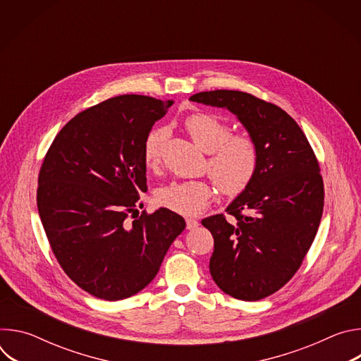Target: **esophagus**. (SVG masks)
<instances>
[{"label":"esophagus","mask_w":361,"mask_h":361,"mask_svg":"<svg viewBox=\"0 0 361 361\" xmlns=\"http://www.w3.org/2000/svg\"><path fill=\"white\" fill-rule=\"evenodd\" d=\"M185 223H187V230H195L198 227V221L194 219H187Z\"/></svg>","instance_id":"34e87169"}]
</instances>
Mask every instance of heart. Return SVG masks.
I'll use <instances>...</instances> for the list:
<instances>
[{
  "label": "heart",
  "instance_id": "1",
  "mask_svg": "<svg viewBox=\"0 0 361 361\" xmlns=\"http://www.w3.org/2000/svg\"><path fill=\"white\" fill-rule=\"evenodd\" d=\"M184 126L195 144L210 152L207 169L220 191L226 195L243 192L259 167V148L254 140L243 133L231 134L227 121L207 111L190 114ZM166 135L164 128H154L147 134L141 151L147 169L159 164ZM213 195L214 190L209 181H174L156 192V201L174 213L197 216L209 207Z\"/></svg>",
  "mask_w": 361,
  "mask_h": 361
}]
</instances>
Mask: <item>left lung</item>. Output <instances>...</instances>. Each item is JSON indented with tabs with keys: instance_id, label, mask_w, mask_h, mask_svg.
Instances as JSON below:
<instances>
[{
	"instance_id": "left-lung-1",
	"label": "left lung",
	"mask_w": 361,
	"mask_h": 361,
	"mask_svg": "<svg viewBox=\"0 0 361 361\" xmlns=\"http://www.w3.org/2000/svg\"><path fill=\"white\" fill-rule=\"evenodd\" d=\"M191 101L227 109L259 148V167L227 214L201 223L214 238L210 273L228 295L257 301L286 286L317 234L324 184L316 154L298 124L280 107L248 92L216 90Z\"/></svg>"
}]
</instances>
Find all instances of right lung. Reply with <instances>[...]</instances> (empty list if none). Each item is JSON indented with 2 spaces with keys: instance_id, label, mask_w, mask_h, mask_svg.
Listing matches in <instances>:
<instances>
[{
  "instance_id": "right-lung-1",
  "label": "right lung",
  "mask_w": 361,
  "mask_h": 361,
  "mask_svg": "<svg viewBox=\"0 0 361 361\" xmlns=\"http://www.w3.org/2000/svg\"><path fill=\"white\" fill-rule=\"evenodd\" d=\"M171 104L135 94L102 101L61 128L41 164L37 205L51 250L97 298L141 291L185 228L169 209L135 214L147 191L142 142Z\"/></svg>"
}]
</instances>
